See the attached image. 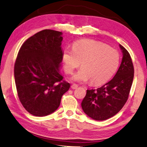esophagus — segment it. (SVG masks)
I'll return each instance as SVG.
<instances>
[{
  "mask_svg": "<svg viewBox=\"0 0 147 147\" xmlns=\"http://www.w3.org/2000/svg\"><path fill=\"white\" fill-rule=\"evenodd\" d=\"M71 87L72 89H76V88L78 87V85H76V84H73V85H71Z\"/></svg>",
  "mask_w": 147,
  "mask_h": 147,
  "instance_id": "obj_1",
  "label": "esophagus"
}]
</instances>
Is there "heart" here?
I'll list each match as a JSON object with an SVG mask.
<instances>
[{
    "label": "heart",
    "instance_id": "1",
    "mask_svg": "<svg viewBox=\"0 0 147 147\" xmlns=\"http://www.w3.org/2000/svg\"><path fill=\"white\" fill-rule=\"evenodd\" d=\"M62 61L66 74H71L79 68H82L72 77L74 81L100 85L109 79L119 67L120 57L116 50L103 43L90 39L74 42L72 50L65 49Z\"/></svg>",
    "mask_w": 147,
    "mask_h": 147
}]
</instances>
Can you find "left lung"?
I'll use <instances>...</instances> for the list:
<instances>
[{
    "label": "left lung",
    "instance_id": "obj_1",
    "mask_svg": "<svg viewBox=\"0 0 147 147\" xmlns=\"http://www.w3.org/2000/svg\"><path fill=\"white\" fill-rule=\"evenodd\" d=\"M119 46L123 57L114 78L96 90H86L81 102L85 113L96 121H105L113 117L128 98L134 79V65L128 51L121 44Z\"/></svg>",
    "mask_w": 147,
    "mask_h": 147
}]
</instances>
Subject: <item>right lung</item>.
<instances>
[{
    "label": "right lung",
    "mask_w": 147,
    "mask_h": 147,
    "mask_svg": "<svg viewBox=\"0 0 147 147\" xmlns=\"http://www.w3.org/2000/svg\"><path fill=\"white\" fill-rule=\"evenodd\" d=\"M62 33L45 29L26 40L14 65L19 100L31 115L44 117L55 111L70 84L60 74Z\"/></svg>",
    "instance_id": "1"
}]
</instances>
